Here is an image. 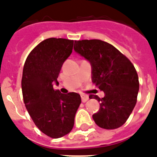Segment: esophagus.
<instances>
[{
	"label": "esophagus",
	"instance_id": "34e87169",
	"mask_svg": "<svg viewBox=\"0 0 157 157\" xmlns=\"http://www.w3.org/2000/svg\"><path fill=\"white\" fill-rule=\"evenodd\" d=\"M89 96H87V95H81V101H82V102H86L88 100H89Z\"/></svg>",
	"mask_w": 157,
	"mask_h": 157
}]
</instances>
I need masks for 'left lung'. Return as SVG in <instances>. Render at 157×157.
<instances>
[{
	"instance_id": "1",
	"label": "left lung",
	"mask_w": 157,
	"mask_h": 157,
	"mask_svg": "<svg viewBox=\"0 0 157 157\" xmlns=\"http://www.w3.org/2000/svg\"><path fill=\"white\" fill-rule=\"evenodd\" d=\"M74 50L92 65V81L105 96L100 98V109L93 115L95 123L105 129H115L127 121L135 107L139 78L129 59L112 44L101 40H75Z\"/></svg>"
}]
</instances>
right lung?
<instances>
[{
  "label": "right lung",
  "instance_id": "add662e5",
  "mask_svg": "<svg viewBox=\"0 0 157 157\" xmlns=\"http://www.w3.org/2000/svg\"><path fill=\"white\" fill-rule=\"evenodd\" d=\"M73 43L63 38L46 39L32 50L24 64L21 89L28 113L43 133L55 139L70 132L81 103L78 93L63 94L53 89Z\"/></svg>",
  "mask_w": 157,
  "mask_h": 157
}]
</instances>
